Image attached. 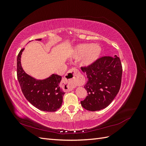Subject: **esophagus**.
I'll return each instance as SVG.
<instances>
[{"instance_id": "esophagus-1", "label": "esophagus", "mask_w": 146, "mask_h": 146, "mask_svg": "<svg viewBox=\"0 0 146 146\" xmlns=\"http://www.w3.org/2000/svg\"><path fill=\"white\" fill-rule=\"evenodd\" d=\"M80 72L76 68L70 69L69 71L66 74L65 77L63 78L62 83L63 85L62 88L64 90L67 91H70L73 90V88L76 85H78L80 81H79V76H80Z\"/></svg>"}]
</instances>
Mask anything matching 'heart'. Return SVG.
I'll return each instance as SVG.
<instances>
[{
    "label": "heart",
    "instance_id": "1",
    "mask_svg": "<svg viewBox=\"0 0 146 146\" xmlns=\"http://www.w3.org/2000/svg\"><path fill=\"white\" fill-rule=\"evenodd\" d=\"M101 53V48L98 45L81 44L78 46L75 50L74 56L80 58L83 55L82 64L84 66H90L99 58Z\"/></svg>",
    "mask_w": 146,
    "mask_h": 146
}]
</instances>
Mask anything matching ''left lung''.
<instances>
[{
    "label": "left lung",
    "instance_id": "obj_1",
    "mask_svg": "<svg viewBox=\"0 0 146 146\" xmlns=\"http://www.w3.org/2000/svg\"><path fill=\"white\" fill-rule=\"evenodd\" d=\"M82 70L88 78L84 86L88 96L81 101L82 107L91 111L108 107L121 88L122 67L120 58L116 55L104 56Z\"/></svg>",
    "mask_w": 146,
    "mask_h": 146
}]
</instances>
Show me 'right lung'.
Segmentation results:
<instances>
[{
    "label": "right lung",
    "mask_w": 146,
    "mask_h": 146,
    "mask_svg": "<svg viewBox=\"0 0 146 146\" xmlns=\"http://www.w3.org/2000/svg\"><path fill=\"white\" fill-rule=\"evenodd\" d=\"M41 41V39H36ZM24 48L21 50L17 57V77L22 92L29 102L44 111H55L63 103L65 92L59 85L61 77L52 74L44 80H36L25 72L21 63V57Z\"/></svg>",
    "instance_id": "add662e5"
}]
</instances>
